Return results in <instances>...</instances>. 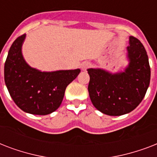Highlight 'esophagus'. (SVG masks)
I'll return each mask as SVG.
<instances>
[{"instance_id": "34e87169", "label": "esophagus", "mask_w": 157, "mask_h": 157, "mask_svg": "<svg viewBox=\"0 0 157 157\" xmlns=\"http://www.w3.org/2000/svg\"><path fill=\"white\" fill-rule=\"evenodd\" d=\"M90 66V63L89 62H84L83 63L81 64V68L82 70H86Z\"/></svg>"}]
</instances>
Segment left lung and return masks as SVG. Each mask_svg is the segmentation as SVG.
<instances>
[{
    "mask_svg": "<svg viewBox=\"0 0 157 157\" xmlns=\"http://www.w3.org/2000/svg\"><path fill=\"white\" fill-rule=\"evenodd\" d=\"M129 63L123 72L112 74L102 69H88V91L94 107L106 115L121 116L135 109L150 84L151 68L141 41L129 36Z\"/></svg>",
    "mask_w": 157,
    "mask_h": 157,
    "instance_id": "left-lung-1",
    "label": "left lung"
}]
</instances>
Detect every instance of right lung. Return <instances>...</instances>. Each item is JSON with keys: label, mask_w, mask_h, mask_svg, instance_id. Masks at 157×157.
Segmentation results:
<instances>
[{"label": "right lung", "mask_w": 157, "mask_h": 157, "mask_svg": "<svg viewBox=\"0 0 157 157\" xmlns=\"http://www.w3.org/2000/svg\"><path fill=\"white\" fill-rule=\"evenodd\" d=\"M25 36L26 34L18 36L9 50L4 69L6 87L13 102L23 112L50 114L59 108L67 86L81 70L42 72L31 67L21 51Z\"/></svg>", "instance_id": "right-lung-1"}]
</instances>
